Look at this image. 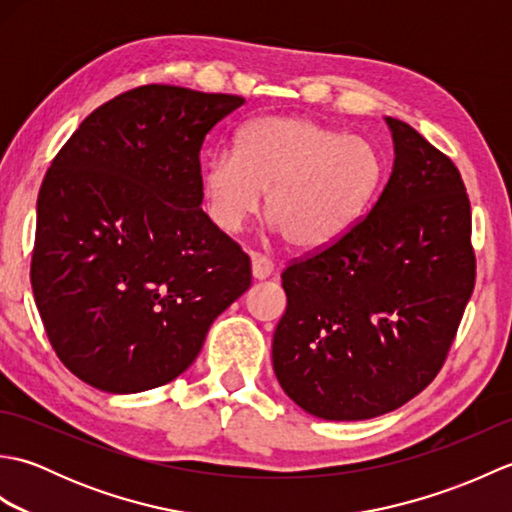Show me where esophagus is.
I'll return each mask as SVG.
<instances>
[{
	"instance_id": "esophagus-1",
	"label": "esophagus",
	"mask_w": 512,
	"mask_h": 512,
	"mask_svg": "<svg viewBox=\"0 0 512 512\" xmlns=\"http://www.w3.org/2000/svg\"><path fill=\"white\" fill-rule=\"evenodd\" d=\"M250 268H253V277L255 279H268L270 275H273V262L262 253H253V257H250Z\"/></svg>"
}]
</instances>
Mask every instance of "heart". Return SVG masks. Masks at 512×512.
<instances>
[{"label": "heart", "instance_id": "obj_1", "mask_svg": "<svg viewBox=\"0 0 512 512\" xmlns=\"http://www.w3.org/2000/svg\"><path fill=\"white\" fill-rule=\"evenodd\" d=\"M383 180V160L365 138L308 118L266 116L237 134L235 154L202 167L206 213L239 233L262 209L297 248H323L361 220Z\"/></svg>", "mask_w": 512, "mask_h": 512}]
</instances>
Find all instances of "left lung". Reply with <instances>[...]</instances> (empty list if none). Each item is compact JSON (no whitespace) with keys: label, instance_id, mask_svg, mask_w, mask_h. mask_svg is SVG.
Returning a JSON list of instances; mask_svg holds the SVG:
<instances>
[{"label":"left lung","instance_id":"obj_1","mask_svg":"<svg viewBox=\"0 0 512 512\" xmlns=\"http://www.w3.org/2000/svg\"><path fill=\"white\" fill-rule=\"evenodd\" d=\"M394 169L372 211L281 273V389L323 420L394 411L438 376L475 288L471 202L458 167L385 118Z\"/></svg>","mask_w":512,"mask_h":512}]
</instances>
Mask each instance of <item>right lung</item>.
Instances as JSON below:
<instances>
[{"mask_svg":"<svg viewBox=\"0 0 512 512\" xmlns=\"http://www.w3.org/2000/svg\"><path fill=\"white\" fill-rule=\"evenodd\" d=\"M242 96L140 85L94 110L43 178L30 284L52 350L110 394L169 383L250 288L202 204L206 134Z\"/></svg>","mask_w":512,"mask_h":512,"instance_id":"right-lung-1","label":"right lung"}]
</instances>
